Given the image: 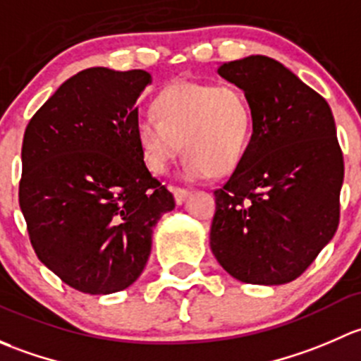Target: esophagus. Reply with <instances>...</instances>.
Segmentation results:
<instances>
[{
	"label": "esophagus",
	"mask_w": 361,
	"mask_h": 361,
	"mask_svg": "<svg viewBox=\"0 0 361 361\" xmlns=\"http://www.w3.org/2000/svg\"><path fill=\"white\" fill-rule=\"evenodd\" d=\"M172 192H173V198H176L177 205H182V203L188 200V196L191 195L188 189H182V188H172Z\"/></svg>",
	"instance_id": "esophagus-1"
}]
</instances>
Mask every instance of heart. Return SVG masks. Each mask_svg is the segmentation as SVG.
<instances>
[{"label":"heart","instance_id":"b5f03b06","mask_svg":"<svg viewBox=\"0 0 361 361\" xmlns=\"http://www.w3.org/2000/svg\"><path fill=\"white\" fill-rule=\"evenodd\" d=\"M154 116L135 123L144 163L153 173H165L184 153L189 179L222 177L235 172L252 137L250 102L231 83L177 81L153 100Z\"/></svg>","mask_w":361,"mask_h":361}]
</instances>
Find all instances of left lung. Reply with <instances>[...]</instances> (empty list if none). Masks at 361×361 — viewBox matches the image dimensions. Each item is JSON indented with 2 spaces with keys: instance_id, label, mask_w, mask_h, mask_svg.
I'll use <instances>...</instances> for the list:
<instances>
[{
  "instance_id": "8db88e82",
  "label": "left lung",
  "mask_w": 361,
  "mask_h": 361,
  "mask_svg": "<svg viewBox=\"0 0 361 361\" xmlns=\"http://www.w3.org/2000/svg\"><path fill=\"white\" fill-rule=\"evenodd\" d=\"M254 114L250 144L215 189L210 248L236 280L283 285L299 278L339 226L344 159L326 100L264 55L221 64Z\"/></svg>"
}]
</instances>
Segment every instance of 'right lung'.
<instances>
[{"mask_svg": "<svg viewBox=\"0 0 361 361\" xmlns=\"http://www.w3.org/2000/svg\"><path fill=\"white\" fill-rule=\"evenodd\" d=\"M142 69L74 74L29 121L18 203L36 255L90 295L130 287L151 254V235L172 192L153 177L135 137Z\"/></svg>", "mask_w": 361, "mask_h": 361, "instance_id": "1", "label": "right lung"}]
</instances>
